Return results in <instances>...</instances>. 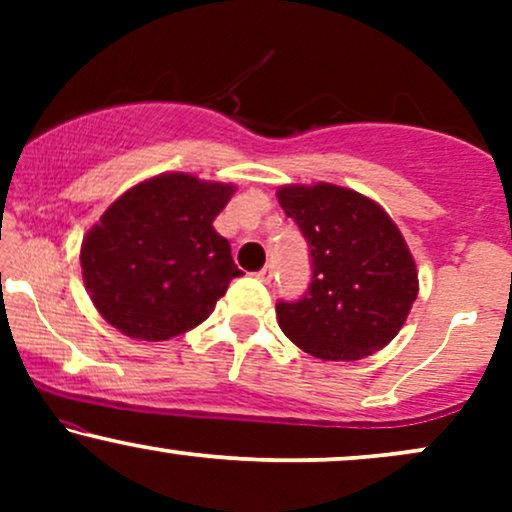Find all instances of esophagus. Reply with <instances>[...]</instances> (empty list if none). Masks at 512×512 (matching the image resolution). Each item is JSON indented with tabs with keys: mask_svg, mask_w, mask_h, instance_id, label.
Masks as SVG:
<instances>
[{
	"mask_svg": "<svg viewBox=\"0 0 512 512\" xmlns=\"http://www.w3.org/2000/svg\"><path fill=\"white\" fill-rule=\"evenodd\" d=\"M272 276H274V267H272V264H267V267L257 272V279H260L262 284H269V281H272Z\"/></svg>",
	"mask_w": 512,
	"mask_h": 512,
	"instance_id": "esophagus-1",
	"label": "esophagus"
}]
</instances>
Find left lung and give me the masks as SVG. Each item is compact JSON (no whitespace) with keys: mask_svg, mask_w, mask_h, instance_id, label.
Wrapping results in <instances>:
<instances>
[{"mask_svg":"<svg viewBox=\"0 0 512 512\" xmlns=\"http://www.w3.org/2000/svg\"><path fill=\"white\" fill-rule=\"evenodd\" d=\"M276 199L313 257L301 301L276 303L281 332L322 361H358L390 344L419 296L414 255L390 214L332 182L281 185Z\"/></svg>","mask_w":512,"mask_h":512,"instance_id":"left-lung-1","label":"left lung"}]
</instances>
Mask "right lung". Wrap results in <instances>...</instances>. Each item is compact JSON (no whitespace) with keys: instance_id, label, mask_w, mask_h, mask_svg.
<instances>
[{"instance_id":"add662e5","label":"right lung","mask_w":512,"mask_h":512,"mask_svg":"<svg viewBox=\"0 0 512 512\" xmlns=\"http://www.w3.org/2000/svg\"><path fill=\"white\" fill-rule=\"evenodd\" d=\"M231 182L163 173L129 187L81 243L84 286L105 322L139 342L202 325L243 272L214 219Z\"/></svg>"}]
</instances>
